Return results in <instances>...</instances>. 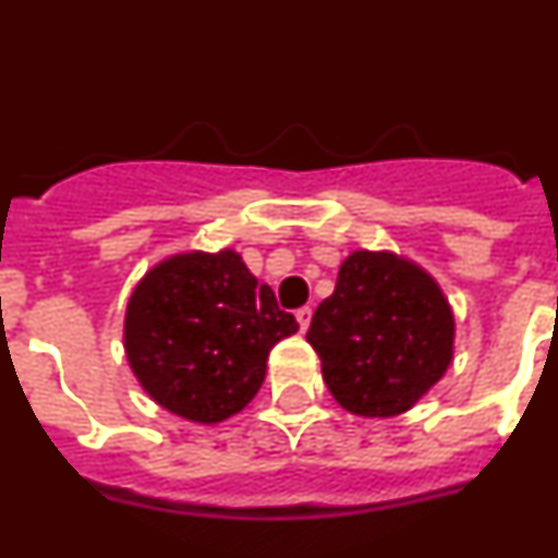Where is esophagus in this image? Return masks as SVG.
Segmentation results:
<instances>
[{
  "label": "esophagus",
  "instance_id": "34e87169",
  "mask_svg": "<svg viewBox=\"0 0 558 558\" xmlns=\"http://www.w3.org/2000/svg\"><path fill=\"white\" fill-rule=\"evenodd\" d=\"M295 319H298V325H301V330H308V323H312V308H308V306L298 308Z\"/></svg>",
  "mask_w": 558,
  "mask_h": 558
}]
</instances>
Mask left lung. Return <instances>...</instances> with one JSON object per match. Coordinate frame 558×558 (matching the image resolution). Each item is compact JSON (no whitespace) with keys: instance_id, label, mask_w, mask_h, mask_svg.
I'll use <instances>...</instances> for the list:
<instances>
[{"instance_id":"left-lung-1","label":"left lung","mask_w":558,"mask_h":558,"mask_svg":"<svg viewBox=\"0 0 558 558\" xmlns=\"http://www.w3.org/2000/svg\"><path fill=\"white\" fill-rule=\"evenodd\" d=\"M306 341L347 412L396 417L453 363L456 314L439 281L415 260L355 250L339 266L333 295L314 312Z\"/></svg>"}]
</instances>
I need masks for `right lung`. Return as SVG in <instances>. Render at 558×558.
I'll return each mask as SVG.
<instances>
[{"label": "right lung", "mask_w": 558, "mask_h": 558, "mask_svg": "<svg viewBox=\"0 0 558 558\" xmlns=\"http://www.w3.org/2000/svg\"><path fill=\"white\" fill-rule=\"evenodd\" d=\"M298 330L244 257L175 252L154 263L124 312V355L137 385L170 415L217 426L257 396L274 344Z\"/></svg>", "instance_id": "right-lung-1"}]
</instances>
